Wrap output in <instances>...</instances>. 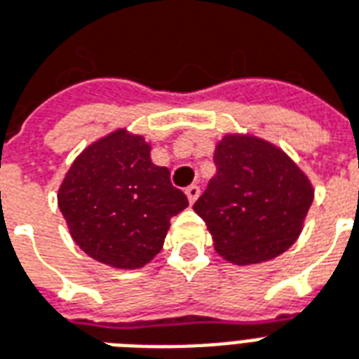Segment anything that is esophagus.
<instances>
[{
    "mask_svg": "<svg viewBox=\"0 0 359 359\" xmlns=\"http://www.w3.org/2000/svg\"><path fill=\"white\" fill-rule=\"evenodd\" d=\"M187 198L190 203H194V201L200 198V187H196V184H192V187L187 188Z\"/></svg>",
    "mask_w": 359,
    "mask_h": 359,
    "instance_id": "34e87169",
    "label": "esophagus"
}]
</instances>
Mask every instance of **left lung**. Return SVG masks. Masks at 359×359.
I'll return each instance as SVG.
<instances>
[{"label":"left lung","mask_w":359,"mask_h":359,"mask_svg":"<svg viewBox=\"0 0 359 359\" xmlns=\"http://www.w3.org/2000/svg\"><path fill=\"white\" fill-rule=\"evenodd\" d=\"M215 179L194 203L215 251L241 266L285 253L314 201L306 172L280 146L251 133L224 135L215 146Z\"/></svg>","instance_id":"obj_1"}]
</instances>
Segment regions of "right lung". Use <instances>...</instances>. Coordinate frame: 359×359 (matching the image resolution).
I'll return each instance as SVG.
<instances>
[{
    "label": "right lung",
    "instance_id": "obj_1",
    "mask_svg": "<svg viewBox=\"0 0 359 359\" xmlns=\"http://www.w3.org/2000/svg\"><path fill=\"white\" fill-rule=\"evenodd\" d=\"M150 150L142 135L121 127L87 146L60 182L58 209L72 240L95 261L142 268L161 251L171 217L188 207Z\"/></svg>",
    "mask_w": 359,
    "mask_h": 359
}]
</instances>
